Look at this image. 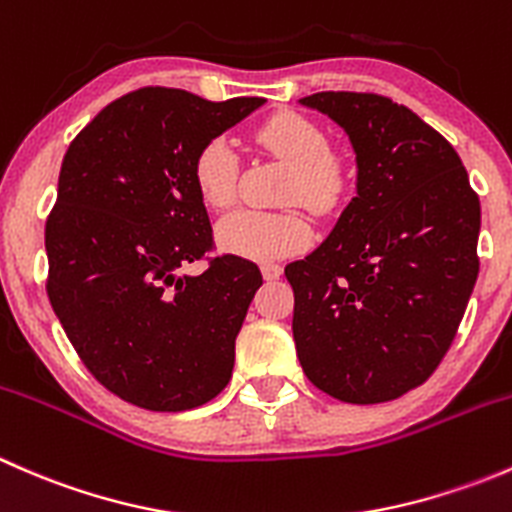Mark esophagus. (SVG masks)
<instances>
[{"label": "esophagus", "mask_w": 512, "mask_h": 512, "mask_svg": "<svg viewBox=\"0 0 512 512\" xmlns=\"http://www.w3.org/2000/svg\"><path fill=\"white\" fill-rule=\"evenodd\" d=\"M262 277H265V280H280L282 267L275 265V262H265V265H262Z\"/></svg>", "instance_id": "34e87169"}]
</instances>
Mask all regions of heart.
I'll return each instance as SVG.
<instances>
[{
    "label": "heart",
    "mask_w": 512,
    "mask_h": 512,
    "mask_svg": "<svg viewBox=\"0 0 512 512\" xmlns=\"http://www.w3.org/2000/svg\"><path fill=\"white\" fill-rule=\"evenodd\" d=\"M255 143L289 165L282 203H302L314 213H332L349 193V165L329 151L322 128L299 113H275L257 126ZM193 183L205 208L223 213L237 198V156L225 138L205 143L193 163ZM312 227L299 210L230 215L218 225V245L250 260H275L307 247Z\"/></svg>",
    "instance_id": "1"
}]
</instances>
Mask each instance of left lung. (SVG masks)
<instances>
[{
    "mask_svg": "<svg viewBox=\"0 0 512 512\" xmlns=\"http://www.w3.org/2000/svg\"><path fill=\"white\" fill-rule=\"evenodd\" d=\"M299 103L339 123L356 153V198L312 255L285 267L299 364L347 404L399 399L436 371L466 312L478 195L451 143L411 108L354 91Z\"/></svg>",
    "mask_w": 512,
    "mask_h": 512,
    "instance_id": "left-lung-1",
    "label": "left lung"
}]
</instances>
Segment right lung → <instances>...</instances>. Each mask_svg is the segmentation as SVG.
<instances>
[{
    "instance_id": "add662e5",
    "label": "right lung",
    "mask_w": 512,
    "mask_h": 512,
    "mask_svg": "<svg viewBox=\"0 0 512 512\" xmlns=\"http://www.w3.org/2000/svg\"><path fill=\"white\" fill-rule=\"evenodd\" d=\"M262 103L146 86L108 103L66 151L46 294L86 369L128 404L188 411L230 381L260 270L235 255L180 270L213 250L195 158Z\"/></svg>"
}]
</instances>
